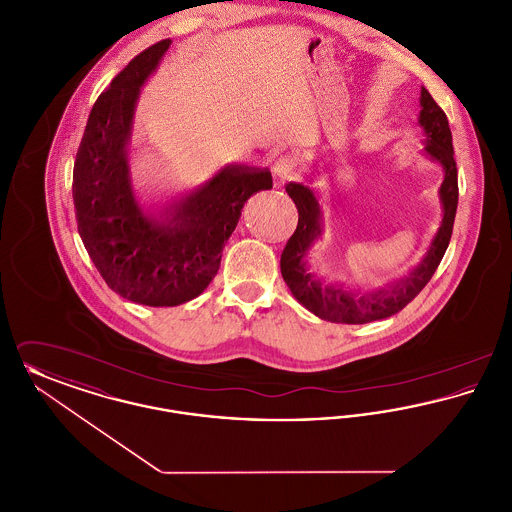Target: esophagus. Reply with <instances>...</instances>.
<instances>
[{"label":"esophagus","mask_w":512,"mask_h":512,"mask_svg":"<svg viewBox=\"0 0 512 512\" xmlns=\"http://www.w3.org/2000/svg\"><path fill=\"white\" fill-rule=\"evenodd\" d=\"M272 174H274V182L276 184H284L286 180H290L295 174V163L290 157H280L276 159L274 167H272Z\"/></svg>","instance_id":"1"}]
</instances>
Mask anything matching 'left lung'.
Segmentation results:
<instances>
[{
    "mask_svg": "<svg viewBox=\"0 0 512 512\" xmlns=\"http://www.w3.org/2000/svg\"><path fill=\"white\" fill-rule=\"evenodd\" d=\"M418 126L424 134L422 153L430 161L438 163L443 171V182L439 186L441 222L436 236L432 238L418 265H414L409 274L393 280L384 288H378L374 292L355 293L338 282H326L318 272L311 270L307 261L309 251L324 232V213L320 197L315 188L299 182H290L286 186V192L297 207L299 220L292 238L282 251L280 270L293 297L318 318L340 324H366L372 320L391 317L422 292V288L430 282L441 263L453 234V222L459 203L457 163L453 159V138L447 117L424 86L420 90ZM320 161L324 163L322 157L313 161V171L309 174L311 182L320 174Z\"/></svg>",
    "mask_w": 512,
    "mask_h": 512,
    "instance_id": "1",
    "label": "left lung"
}]
</instances>
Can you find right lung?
Segmentation results:
<instances>
[{"label":"right lung","instance_id":"right-lung-1","mask_svg":"<svg viewBox=\"0 0 512 512\" xmlns=\"http://www.w3.org/2000/svg\"><path fill=\"white\" fill-rule=\"evenodd\" d=\"M171 44L136 55L99 96L73 171L78 234L90 259L113 292L147 307H176L203 293L245 201L272 188L268 169L226 165L157 209L140 203L130 169L134 113Z\"/></svg>","mask_w":512,"mask_h":512}]
</instances>
